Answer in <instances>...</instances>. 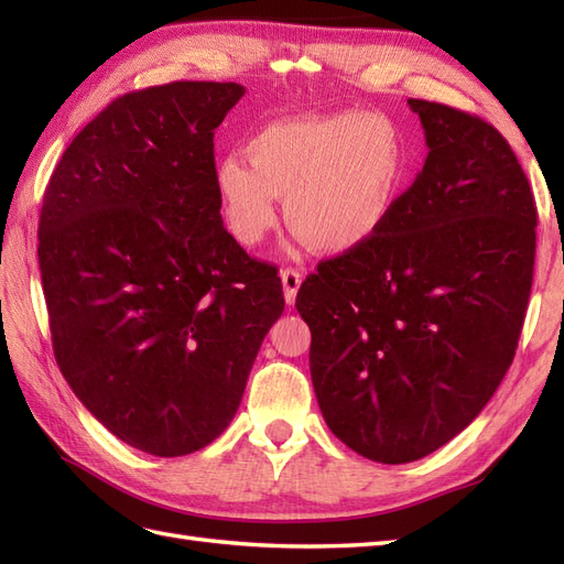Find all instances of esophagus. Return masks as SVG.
<instances>
[{
  "label": "esophagus",
  "instance_id": "obj_1",
  "mask_svg": "<svg viewBox=\"0 0 564 564\" xmlns=\"http://www.w3.org/2000/svg\"><path fill=\"white\" fill-rule=\"evenodd\" d=\"M281 281H283V295H285V303H295V295L297 289H301L303 283V273L297 269H283L281 271Z\"/></svg>",
  "mask_w": 564,
  "mask_h": 564
}]
</instances>
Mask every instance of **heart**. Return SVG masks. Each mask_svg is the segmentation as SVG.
I'll return each instance as SVG.
<instances>
[{
  "label": "heart",
  "mask_w": 564,
  "mask_h": 564,
  "mask_svg": "<svg viewBox=\"0 0 564 564\" xmlns=\"http://www.w3.org/2000/svg\"><path fill=\"white\" fill-rule=\"evenodd\" d=\"M245 154H227L213 174L230 235L257 247L279 220L275 198H285V220L325 254L373 242L398 208L410 162L402 130L364 111L273 121Z\"/></svg>",
  "instance_id": "obj_1"
}]
</instances>
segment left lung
<instances>
[{"label": "left lung", "instance_id": "1", "mask_svg": "<svg viewBox=\"0 0 564 564\" xmlns=\"http://www.w3.org/2000/svg\"><path fill=\"white\" fill-rule=\"evenodd\" d=\"M426 162L382 232L317 263L295 307L332 434L368 460L424 458L473 422L517 354L535 200L495 126L410 99Z\"/></svg>", "mask_w": 564, "mask_h": 564}]
</instances>
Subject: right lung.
Wrapping results in <instances>:
<instances>
[{"mask_svg":"<svg viewBox=\"0 0 564 564\" xmlns=\"http://www.w3.org/2000/svg\"><path fill=\"white\" fill-rule=\"evenodd\" d=\"M235 82H172L111 101L45 188L39 263L55 361L128 446L176 458L232 422L267 332L279 271L225 230L215 128Z\"/></svg>","mask_w":564,"mask_h":564,"instance_id":"obj_1","label":"right lung"}]
</instances>
